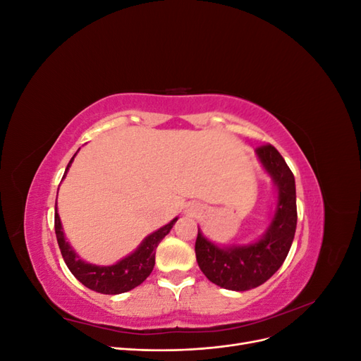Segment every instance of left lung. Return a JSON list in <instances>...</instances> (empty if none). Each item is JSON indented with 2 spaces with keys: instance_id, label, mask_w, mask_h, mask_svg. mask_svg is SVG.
I'll return each mask as SVG.
<instances>
[{
  "instance_id": "left-lung-1",
  "label": "left lung",
  "mask_w": 361,
  "mask_h": 361,
  "mask_svg": "<svg viewBox=\"0 0 361 361\" xmlns=\"http://www.w3.org/2000/svg\"><path fill=\"white\" fill-rule=\"evenodd\" d=\"M256 155L276 188V204L264 235L250 244L220 245L199 228L195 239V257L207 280L236 292L255 289L276 274L289 253L297 228L295 178L286 161L271 145L259 147Z\"/></svg>"
}]
</instances>
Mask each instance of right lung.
I'll return each mask as SVG.
<instances>
[{
    "mask_svg": "<svg viewBox=\"0 0 361 361\" xmlns=\"http://www.w3.org/2000/svg\"><path fill=\"white\" fill-rule=\"evenodd\" d=\"M76 154H78V152H76ZM76 154L69 161L66 171L63 174V179L66 178L69 167L72 166ZM176 221L178 216L173 218L169 224L159 227L154 233L147 235L133 253L125 256L123 259H120L116 264L94 265L82 260L69 244L66 235L63 232V226L56 203V235L64 262H66V265L72 274L78 279L85 288L105 295H117L128 292L141 285V283L150 276L152 269L155 267V250L158 244L162 241V238L171 231V227Z\"/></svg>",
    "mask_w": 361,
    "mask_h": 361,
    "instance_id": "1",
    "label": "right lung"
}]
</instances>
